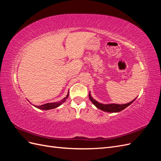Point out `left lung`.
<instances>
[{
  "mask_svg": "<svg viewBox=\"0 0 161 161\" xmlns=\"http://www.w3.org/2000/svg\"><path fill=\"white\" fill-rule=\"evenodd\" d=\"M89 99L91 100V101L92 102V103L95 105V106H96V108H97L98 109L103 111H106V112H109V113H117V112H119L121 111H122L123 109H125L127 107H128L130 105H131L133 102L135 101V99H134L133 101H130V103H125V104H115V103H110V104H103L99 103L98 101H97L96 100H95L91 95V93L89 92Z\"/></svg>",
  "mask_w": 161,
  "mask_h": 161,
  "instance_id": "1",
  "label": "left lung"
}]
</instances>
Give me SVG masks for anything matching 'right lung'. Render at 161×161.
<instances>
[{"mask_svg": "<svg viewBox=\"0 0 161 161\" xmlns=\"http://www.w3.org/2000/svg\"><path fill=\"white\" fill-rule=\"evenodd\" d=\"M69 92H68V94L66 95V97H65L64 99H62L61 101H58V102H55V103H47L46 104L43 105H33L34 107H36V108H38L40 109H42V110H49V109H55L58 107H59L60 105H61L63 103H64L66 101V99L69 97Z\"/></svg>", "mask_w": 161, "mask_h": 161, "instance_id": "right-lung-1", "label": "right lung"}]
</instances>
